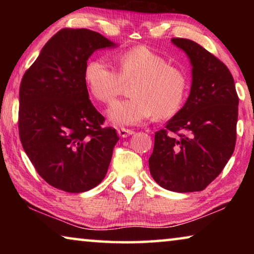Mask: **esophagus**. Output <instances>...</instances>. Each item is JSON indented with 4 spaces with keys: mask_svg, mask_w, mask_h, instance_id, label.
<instances>
[{
    "mask_svg": "<svg viewBox=\"0 0 254 254\" xmlns=\"http://www.w3.org/2000/svg\"><path fill=\"white\" fill-rule=\"evenodd\" d=\"M134 133L133 130H130V128H126V127H121V128H118V134L122 137H127L128 135H131Z\"/></svg>",
    "mask_w": 254,
    "mask_h": 254,
    "instance_id": "1",
    "label": "esophagus"
}]
</instances>
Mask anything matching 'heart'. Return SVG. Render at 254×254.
Returning a JSON list of instances; mask_svg holds the SVG:
<instances>
[{"instance_id":"1","label":"heart","mask_w":254,"mask_h":254,"mask_svg":"<svg viewBox=\"0 0 254 254\" xmlns=\"http://www.w3.org/2000/svg\"><path fill=\"white\" fill-rule=\"evenodd\" d=\"M117 71L104 59H92L85 66V81L92 95L110 103L131 87L130 100L114 103L109 118L117 126H134L151 117L168 119L180 110L187 93V76L165 57L144 46L133 47L117 57Z\"/></svg>"}]
</instances>
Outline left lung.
Returning a JSON list of instances; mask_svg holds the SVG:
<instances>
[{
  "label": "left lung",
  "instance_id": "8db88e82",
  "mask_svg": "<svg viewBox=\"0 0 254 254\" xmlns=\"http://www.w3.org/2000/svg\"><path fill=\"white\" fill-rule=\"evenodd\" d=\"M171 42L190 60V94L183 109L154 134L149 168L165 189L200 191L233 154L239 96L224 63L192 40L173 38Z\"/></svg>",
  "mask_w": 254,
  "mask_h": 254
}]
</instances>
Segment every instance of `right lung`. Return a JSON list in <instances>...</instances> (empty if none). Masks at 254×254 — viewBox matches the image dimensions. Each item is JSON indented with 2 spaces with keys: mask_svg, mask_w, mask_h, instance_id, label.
Returning <instances> with one entry per match:
<instances>
[{
  "mask_svg": "<svg viewBox=\"0 0 254 254\" xmlns=\"http://www.w3.org/2000/svg\"><path fill=\"white\" fill-rule=\"evenodd\" d=\"M117 45L88 29L65 28L44 46L20 85L19 135L37 173L67 192L96 187L119 141L88 97L85 66Z\"/></svg>",
  "mask_w": 254,
  "mask_h": 254,
  "instance_id": "1",
  "label": "right lung"
}]
</instances>
